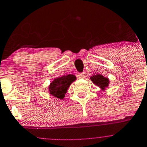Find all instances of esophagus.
I'll list each match as a JSON object with an SVG mask.
<instances>
[{"label":"esophagus","mask_w":147,"mask_h":147,"mask_svg":"<svg viewBox=\"0 0 147 147\" xmlns=\"http://www.w3.org/2000/svg\"><path fill=\"white\" fill-rule=\"evenodd\" d=\"M78 78H84L85 77V73L84 72H81V73H79L77 75Z\"/></svg>","instance_id":"esophagus-1"}]
</instances>
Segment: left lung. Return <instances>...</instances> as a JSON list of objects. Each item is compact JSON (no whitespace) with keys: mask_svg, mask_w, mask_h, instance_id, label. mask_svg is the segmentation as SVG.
<instances>
[{"mask_svg":"<svg viewBox=\"0 0 147 147\" xmlns=\"http://www.w3.org/2000/svg\"><path fill=\"white\" fill-rule=\"evenodd\" d=\"M90 80L92 81L93 84H95L103 91H105L106 88L108 87L109 84V78L104 77L102 75H99V74H97V75L90 77Z\"/></svg>","mask_w":147,"mask_h":147,"instance_id":"left-lung-1","label":"left lung"}]
</instances>
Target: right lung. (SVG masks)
Masks as SVG:
<instances>
[{"label": "right lung", "instance_id": "add662e5", "mask_svg": "<svg viewBox=\"0 0 147 147\" xmlns=\"http://www.w3.org/2000/svg\"><path fill=\"white\" fill-rule=\"evenodd\" d=\"M75 80L76 77L74 75H63L62 77L55 78L48 88L49 94L59 99H63L69 87Z\"/></svg>", "mask_w": 147, "mask_h": 147}]
</instances>
